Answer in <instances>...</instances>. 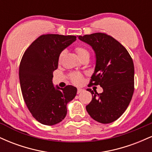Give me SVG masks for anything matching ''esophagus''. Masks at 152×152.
I'll list each match as a JSON object with an SVG mask.
<instances>
[{"instance_id":"obj_1","label":"esophagus","mask_w":152,"mask_h":152,"mask_svg":"<svg viewBox=\"0 0 152 152\" xmlns=\"http://www.w3.org/2000/svg\"><path fill=\"white\" fill-rule=\"evenodd\" d=\"M83 91V89H82V88H78L77 89V94H80Z\"/></svg>"}]
</instances>
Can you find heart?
Here are the masks:
<instances>
[{"label":"heart","mask_w":152,"mask_h":152,"mask_svg":"<svg viewBox=\"0 0 152 152\" xmlns=\"http://www.w3.org/2000/svg\"><path fill=\"white\" fill-rule=\"evenodd\" d=\"M75 51H76V53L78 55V56L81 59L86 58V57L89 58V56H90L89 51H88V50L86 49V48H84V47L83 46L76 47V48H75ZM64 55V51H62L58 56L59 62L61 61V58ZM69 77H70L71 82L76 85L81 84L82 82L83 81V74H80V73H77V72L71 73V74H70V75H69Z\"/></svg>","instance_id":"1"}]
</instances>
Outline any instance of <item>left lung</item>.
Instances as JSON below:
<instances>
[{
  "mask_svg": "<svg viewBox=\"0 0 152 152\" xmlns=\"http://www.w3.org/2000/svg\"><path fill=\"white\" fill-rule=\"evenodd\" d=\"M78 38L93 48L96 57V67L88 87L100 85L104 91L88 88L91 102L86 106L95 121L109 124L124 114L134 91L133 60L124 46L104 33L79 36Z\"/></svg>",
  "mask_w": 152,
  "mask_h": 152,
  "instance_id": "1",
  "label": "left lung"
}]
</instances>
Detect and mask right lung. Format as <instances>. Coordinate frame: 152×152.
<instances>
[{"instance_id":"1","label":"right lung","mask_w":152,"mask_h":152,"mask_svg":"<svg viewBox=\"0 0 152 152\" xmlns=\"http://www.w3.org/2000/svg\"><path fill=\"white\" fill-rule=\"evenodd\" d=\"M76 36H40L24 52L19 66V79L24 102L32 116L47 126L59 123L67 114L66 105L76 96V87L56 88L52 78L58 56Z\"/></svg>"}]
</instances>
